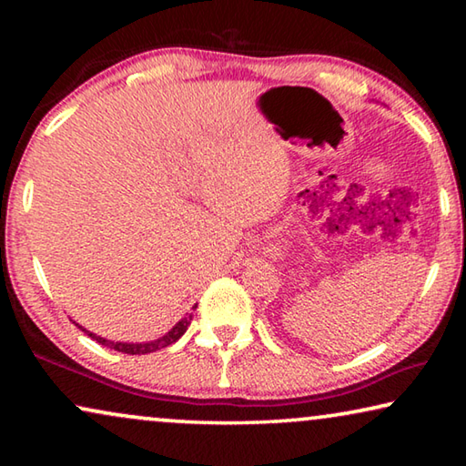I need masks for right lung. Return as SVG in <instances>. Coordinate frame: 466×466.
<instances>
[{
  "label": "right lung",
  "instance_id": "add662e5",
  "mask_svg": "<svg viewBox=\"0 0 466 466\" xmlns=\"http://www.w3.org/2000/svg\"><path fill=\"white\" fill-rule=\"evenodd\" d=\"M195 309H197V306H193V310H195ZM191 320H193V312H187V317L180 319V320L177 322V325L168 330L167 335L157 337V339H154V341H146V343L110 341V339H105V337H100V335H96V333H90V330H86L84 327L77 325V322H76V327L82 329L84 333L88 335V337H92L96 343L105 345V347H110V350L121 351V353H129V356H146V353H154V351H157V350H164V347L177 343L178 339L185 335V330L188 329V325H191Z\"/></svg>",
  "mask_w": 466,
  "mask_h": 466
}]
</instances>
